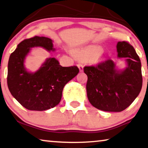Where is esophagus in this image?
I'll return each mask as SVG.
<instances>
[{
    "label": "esophagus",
    "mask_w": 148,
    "mask_h": 148,
    "mask_svg": "<svg viewBox=\"0 0 148 148\" xmlns=\"http://www.w3.org/2000/svg\"><path fill=\"white\" fill-rule=\"evenodd\" d=\"M78 67L79 68V71L83 72V70H84V66H83L82 64H80V63H79V64H78Z\"/></svg>",
    "instance_id": "esophagus-1"
}]
</instances>
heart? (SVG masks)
I'll use <instances>...</instances> for the list:
<instances>
[{"label": "heart", "mask_w": 148, "mask_h": 148, "mask_svg": "<svg viewBox=\"0 0 148 148\" xmlns=\"http://www.w3.org/2000/svg\"><path fill=\"white\" fill-rule=\"evenodd\" d=\"M101 52V49L95 46H91L76 51L75 55L76 57L85 60H91L97 57Z\"/></svg>", "instance_id": "obj_1"}]
</instances>
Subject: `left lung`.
I'll return each mask as SVG.
<instances>
[{
	"mask_svg": "<svg viewBox=\"0 0 148 148\" xmlns=\"http://www.w3.org/2000/svg\"><path fill=\"white\" fill-rule=\"evenodd\" d=\"M118 57H126L128 67L123 71L115 69L112 60L96 66H86L88 76L87 95L90 103L104 111L121 112L132 104L141 91V62L135 49L127 41H119Z\"/></svg>",
	"mask_w": 148,
	"mask_h": 148,
	"instance_id": "1",
	"label": "left lung"
}]
</instances>
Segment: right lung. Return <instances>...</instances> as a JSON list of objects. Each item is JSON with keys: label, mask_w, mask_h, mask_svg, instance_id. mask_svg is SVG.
Returning <instances> with one entry per match:
<instances>
[{"label": "right lung", "mask_w": 148, "mask_h": 148, "mask_svg": "<svg viewBox=\"0 0 148 148\" xmlns=\"http://www.w3.org/2000/svg\"><path fill=\"white\" fill-rule=\"evenodd\" d=\"M42 47L54 51L52 40L35 36L25 39L11 53L8 64L7 84L11 94L25 109L45 111L59 103L64 86L79 72L76 66L63 67L55 58H49L34 74L23 66L30 48Z\"/></svg>", "instance_id": "obj_1"}]
</instances>
